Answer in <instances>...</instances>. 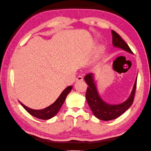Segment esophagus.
Returning a JSON list of instances; mask_svg holds the SVG:
<instances>
[{"label":"esophagus","mask_w":151,"mask_h":151,"mask_svg":"<svg viewBox=\"0 0 151 151\" xmlns=\"http://www.w3.org/2000/svg\"><path fill=\"white\" fill-rule=\"evenodd\" d=\"M83 80V76H81V75H80V76H78V78H76V81H82Z\"/></svg>","instance_id":"1"}]
</instances>
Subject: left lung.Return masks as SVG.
Instances as JSON below:
<instances>
[{"instance_id": "obj_1", "label": "left lung", "mask_w": 151, "mask_h": 151, "mask_svg": "<svg viewBox=\"0 0 151 151\" xmlns=\"http://www.w3.org/2000/svg\"><path fill=\"white\" fill-rule=\"evenodd\" d=\"M112 43L114 47H120L130 53H133L128 44L123 40L116 32L112 30ZM85 81L88 85L86 93V98L90 109L96 118L102 120H111L119 117L127 111L132 104L137 88V78L136 79L134 87L130 96L124 103L118 105H110L106 103L98 95L96 85L93 82L92 73H89L85 76Z\"/></svg>"}]
</instances>
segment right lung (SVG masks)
Segmentation results:
<instances>
[{
	"mask_svg": "<svg viewBox=\"0 0 151 151\" xmlns=\"http://www.w3.org/2000/svg\"><path fill=\"white\" fill-rule=\"evenodd\" d=\"M72 89V86H68V88H66L64 90L62 93H61V95L59 96V98L57 99L56 101L52 104L50 105L46 108H44L43 110H33L31 109L28 107H27L26 106H24L23 104L21 102V104L23 106V107L25 109L27 112H29L31 115L41 120H48L50 118H53V116L57 114V113L59 112V110H60L61 106H62L63 104L64 103L67 96L68 95V93L70 92V91Z\"/></svg>",
	"mask_w": 151,
	"mask_h": 151,
	"instance_id": "obj_1",
	"label": "right lung"
}]
</instances>
